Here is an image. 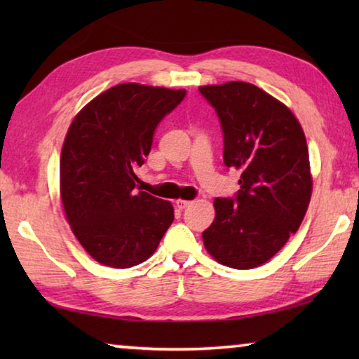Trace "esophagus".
Masks as SVG:
<instances>
[{"mask_svg": "<svg viewBox=\"0 0 359 359\" xmlns=\"http://www.w3.org/2000/svg\"><path fill=\"white\" fill-rule=\"evenodd\" d=\"M190 204H193V201H187V199H177V201H175V205H177L179 209H187Z\"/></svg>", "mask_w": 359, "mask_h": 359, "instance_id": "34e87169", "label": "esophagus"}]
</instances>
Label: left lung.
<instances>
[{
	"label": "left lung",
	"mask_w": 359,
	"mask_h": 359,
	"mask_svg": "<svg viewBox=\"0 0 359 359\" xmlns=\"http://www.w3.org/2000/svg\"><path fill=\"white\" fill-rule=\"evenodd\" d=\"M223 131V161L241 172L234 198H215V220L203 233L212 257L234 269L269 261L306 215L312 175L304 131L293 112L247 82L204 85Z\"/></svg>",
	"instance_id": "8db88e82"
}]
</instances>
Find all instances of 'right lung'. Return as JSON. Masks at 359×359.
<instances>
[{
    "label": "right lung",
    "mask_w": 359,
    "mask_h": 359,
    "mask_svg": "<svg viewBox=\"0 0 359 359\" xmlns=\"http://www.w3.org/2000/svg\"><path fill=\"white\" fill-rule=\"evenodd\" d=\"M185 90L120 83L76 115L60 158V193L81 245L98 263L126 269L150 258L174 220L172 204L136 191L135 169L160 121Z\"/></svg>",
    "instance_id": "right-lung-1"
}]
</instances>
